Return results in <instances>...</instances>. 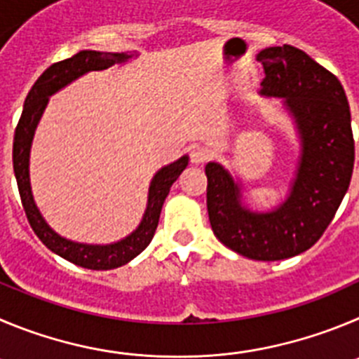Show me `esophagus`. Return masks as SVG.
<instances>
[{"instance_id": "obj_1", "label": "esophagus", "mask_w": 359, "mask_h": 359, "mask_svg": "<svg viewBox=\"0 0 359 359\" xmlns=\"http://www.w3.org/2000/svg\"><path fill=\"white\" fill-rule=\"evenodd\" d=\"M189 157H191V163L202 164L209 159V150L202 145H193L189 149Z\"/></svg>"}]
</instances>
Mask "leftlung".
Returning a JSON list of instances; mask_svg holds the SVG:
<instances>
[{"label": "left lung", "mask_w": 359, "mask_h": 359, "mask_svg": "<svg viewBox=\"0 0 359 359\" xmlns=\"http://www.w3.org/2000/svg\"><path fill=\"white\" fill-rule=\"evenodd\" d=\"M266 78L260 93L283 97L299 133L296 175L283 203L253 212L241 184L219 163H207V210L212 232L226 248L253 260L290 259L311 248L340 207L354 168V138L346 92L334 74L292 46L257 55Z\"/></svg>", "instance_id": "obj_1"}]
</instances>
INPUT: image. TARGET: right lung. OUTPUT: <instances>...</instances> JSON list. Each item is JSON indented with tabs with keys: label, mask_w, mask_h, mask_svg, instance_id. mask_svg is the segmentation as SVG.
Wrapping results in <instances>:
<instances>
[{
	"label": "right lung",
	"mask_w": 359,
	"mask_h": 359,
	"mask_svg": "<svg viewBox=\"0 0 359 359\" xmlns=\"http://www.w3.org/2000/svg\"><path fill=\"white\" fill-rule=\"evenodd\" d=\"M134 55H127V53L79 51L72 58L53 63L49 69L43 70L42 76L36 79L35 85L29 90L25 100L22 115L19 118L18 127H15V134H13V173L18 179L19 195H21L22 207H25L26 217H28L33 232L53 253L76 264V266L85 267V269H115V267L130 262L134 257H138L149 246L154 233H156L161 209H163L164 200L168 196L170 187L179 179L180 173L186 170L189 157L182 156L175 163L163 166L154 175L149 187V202H147L145 214H143V219L138 229L133 233L113 244H83L58 236L46 223L39 207L35 205V200L32 195V184H29V150H32V142L40 116H42L53 93L72 83L74 79L81 78L83 74L90 72V70H104L115 65V63L127 62Z\"/></svg>",
	"instance_id": "right-lung-1"
}]
</instances>
